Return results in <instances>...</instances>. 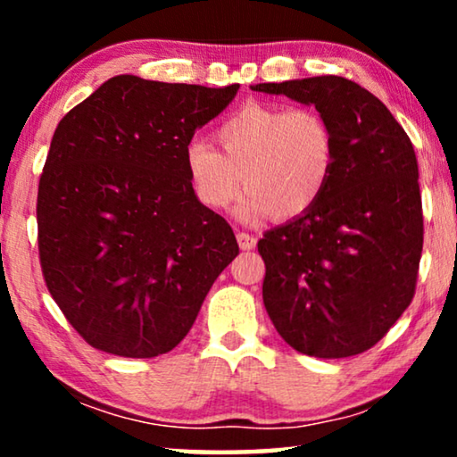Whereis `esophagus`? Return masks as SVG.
I'll return each mask as SVG.
<instances>
[{
    "instance_id": "34e87169",
    "label": "esophagus",
    "mask_w": 457,
    "mask_h": 457,
    "mask_svg": "<svg viewBox=\"0 0 457 457\" xmlns=\"http://www.w3.org/2000/svg\"><path fill=\"white\" fill-rule=\"evenodd\" d=\"M237 241H239V247L241 249H253L255 247V237L253 235H249V233H237Z\"/></svg>"
}]
</instances>
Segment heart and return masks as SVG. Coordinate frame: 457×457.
Instances as JSON below:
<instances>
[{
	"instance_id": "1",
	"label": "heart",
	"mask_w": 457,
	"mask_h": 457,
	"mask_svg": "<svg viewBox=\"0 0 457 457\" xmlns=\"http://www.w3.org/2000/svg\"><path fill=\"white\" fill-rule=\"evenodd\" d=\"M218 143L193 139L185 164L193 189L208 208L222 210L247 193L239 214L255 220L295 218L308 212L327 189L337 162L330 122L312 108L247 104L218 127Z\"/></svg>"
}]
</instances>
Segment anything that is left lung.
<instances>
[{"label": "left lung", "mask_w": 457, "mask_h": 457, "mask_svg": "<svg viewBox=\"0 0 457 457\" xmlns=\"http://www.w3.org/2000/svg\"><path fill=\"white\" fill-rule=\"evenodd\" d=\"M252 89L314 105L337 137L320 199L258 241L266 312L299 353L358 355L383 339L416 291L424 227L414 147L386 105L349 79Z\"/></svg>", "instance_id": "1"}]
</instances>
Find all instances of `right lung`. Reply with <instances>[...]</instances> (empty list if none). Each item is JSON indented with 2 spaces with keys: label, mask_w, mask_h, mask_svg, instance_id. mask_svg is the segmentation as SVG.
I'll return each instance as SVG.
<instances>
[{
  "label": "right lung",
  "mask_w": 457,
  "mask_h": 457,
  "mask_svg": "<svg viewBox=\"0 0 457 457\" xmlns=\"http://www.w3.org/2000/svg\"><path fill=\"white\" fill-rule=\"evenodd\" d=\"M237 91L118 74L55 129L37 193L41 270L62 314L99 352H170L239 253L185 164L195 130Z\"/></svg>",
  "instance_id": "obj_1"
}]
</instances>
